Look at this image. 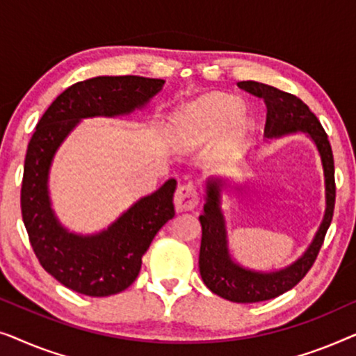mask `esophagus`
<instances>
[{
  "instance_id": "esophagus-1",
  "label": "esophagus",
  "mask_w": 356,
  "mask_h": 356,
  "mask_svg": "<svg viewBox=\"0 0 356 356\" xmlns=\"http://www.w3.org/2000/svg\"><path fill=\"white\" fill-rule=\"evenodd\" d=\"M173 201L177 211H193L199 204V193L196 186L191 183L179 184L177 191H175Z\"/></svg>"
}]
</instances>
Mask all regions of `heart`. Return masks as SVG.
<instances>
[{"instance_id": "obj_1", "label": "heart", "mask_w": 356, "mask_h": 356, "mask_svg": "<svg viewBox=\"0 0 356 356\" xmlns=\"http://www.w3.org/2000/svg\"><path fill=\"white\" fill-rule=\"evenodd\" d=\"M238 110L240 104L235 99L220 94L206 95L184 111L183 126L191 134H209L230 121V131L241 138L248 129V121L245 116L236 115Z\"/></svg>"}]
</instances>
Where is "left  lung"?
<instances>
[{
    "label": "left lung",
    "instance_id": "8db88e82",
    "mask_svg": "<svg viewBox=\"0 0 356 356\" xmlns=\"http://www.w3.org/2000/svg\"><path fill=\"white\" fill-rule=\"evenodd\" d=\"M238 87L264 100L267 108L264 128L267 138L293 133V131H306L311 136V139L318 145L321 160H323L325 199H327L324 220L305 256L284 270L259 274V272H251L236 266L228 256L225 222L218 207L222 181L207 183V201L204 204V213L199 217L202 227L199 272H201L204 284L213 293L233 303H257V301L272 300L291 290L303 280V277L313 267L334 216V155L323 124L309 110V106L298 97L254 81H241L238 82Z\"/></svg>",
    "mask_w": 356,
    "mask_h": 356
}]
</instances>
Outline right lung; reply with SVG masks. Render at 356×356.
I'll return each instance as SVG.
<instances>
[{"label":"right lung","mask_w":356,"mask_h":356,"mask_svg":"<svg viewBox=\"0 0 356 356\" xmlns=\"http://www.w3.org/2000/svg\"><path fill=\"white\" fill-rule=\"evenodd\" d=\"M163 82L140 76L76 82L48 106L29 140L21 188L29 241L43 269L77 293L110 296L133 284L154 236L175 216L177 181L168 179L140 199L100 235L77 236L60 227L50 209L47 179L53 154L81 118L129 113L157 94Z\"/></svg>","instance_id":"add662e5"}]
</instances>
